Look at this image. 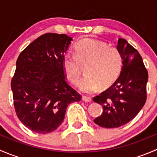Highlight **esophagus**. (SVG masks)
<instances>
[{"instance_id": "esophagus-1", "label": "esophagus", "mask_w": 157, "mask_h": 157, "mask_svg": "<svg viewBox=\"0 0 157 157\" xmlns=\"http://www.w3.org/2000/svg\"><path fill=\"white\" fill-rule=\"evenodd\" d=\"M82 99H83V100L86 102H90L92 101L91 97H90V96H83Z\"/></svg>"}]
</instances>
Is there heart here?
Listing matches in <instances>:
<instances>
[{
	"label": "heart",
	"instance_id": "1",
	"mask_svg": "<svg viewBox=\"0 0 157 157\" xmlns=\"http://www.w3.org/2000/svg\"><path fill=\"white\" fill-rule=\"evenodd\" d=\"M75 55L66 52L62 67L66 77L77 84L81 76V66H86V77L79 83L83 93H91L100 86L106 87L115 81L121 72L124 59L119 49L93 39L80 41L74 47Z\"/></svg>",
	"mask_w": 157,
	"mask_h": 157
}]
</instances>
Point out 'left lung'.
Instances as JSON below:
<instances>
[{"label":"left lung","instance_id":"1","mask_svg":"<svg viewBox=\"0 0 157 157\" xmlns=\"http://www.w3.org/2000/svg\"><path fill=\"white\" fill-rule=\"evenodd\" d=\"M117 48L124 59L121 74L110 87L93 99L103 109L94 122L107 128L121 127L131 121L147 99L148 73L142 57L124 39H118Z\"/></svg>","mask_w":157,"mask_h":157}]
</instances>
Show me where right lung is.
Instances as JSON below:
<instances>
[{
	"label": "right lung",
	"instance_id": "add662e5",
	"mask_svg": "<svg viewBox=\"0 0 157 157\" xmlns=\"http://www.w3.org/2000/svg\"><path fill=\"white\" fill-rule=\"evenodd\" d=\"M72 38L45 33L19 55L11 80L14 109L20 121L32 131L47 134L64 121L71 102L81 95L66 80L62 60Z\"/></svg>",
	"mask_w": 157,
	"mask_h": 157
}]
</instances>
